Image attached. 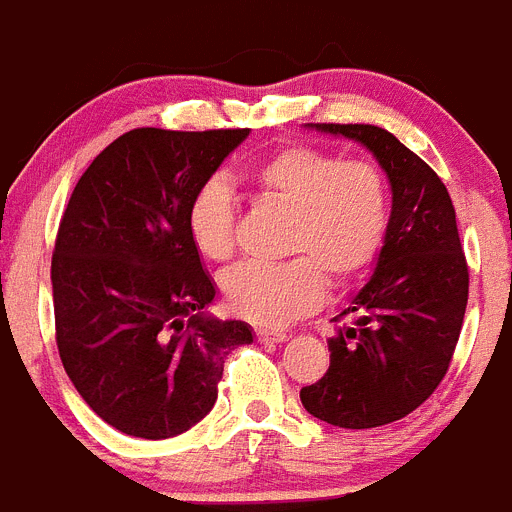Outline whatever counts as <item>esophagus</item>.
Returning a JSON list of instances; mask_svg holds the SVG:
<instances>
[{
	"label": "esophagus",
	"mask_w": 512,
	"mask_h": 512,
	"mask_svg": "<svg viewBox=\"0 0 512 512\" xmlns=\"http://www.w3.org/2000/svg\"><path fill=\"white\" fill-rule=\"evenodd\" d=\"M256 337H259L261 342H287V332H284V330H266V327L256 330Z\"/></svg>",
	"instance_id": "34e87169"
}]
</instances>
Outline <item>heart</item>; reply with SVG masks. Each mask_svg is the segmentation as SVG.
Returning a JSON list of instances; mask_svg holds the SVG:
<instances>
[{"label":"heart","mask_w":512,"mask_h":512,"mask_svg":"<svg viewBox=\"0 0 512 512\" xmlns=\"http://www.w3.org/2000/svg\"><path fill=\"white\" fill-rule=\"evenodd\" d=\"M256 195L292 210L281 264L233 266L220 279L231 312L261 327H279L322 302L330 287H350L386 246L391 192L368 162H345L322 149L284 147L253 162L246 172ZM236 192L210 177L187 203V236L208 261H225L236 243Z\"/></svg>","instance_id":"1"}]
</instances>
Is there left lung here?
Wrapping results in <instances>:
<instances>
[{"label":"left lung","mask_w":512,"mask_h":512,"mask_svg":"<svg viewBox=\"0 0 512 512\" xmlns=\"http://www.w3.org/2000/svg\"><path fill=\"white\" fill-rule=\"evenodd\" d=\"M363 144L391 182V228L373 276L335 317H353L330 345V368L299 391L304 409L342 429L403 419L434 393L462 330L470 271L452 198L429 164L391 131L312 124Z\"/></svg>","instance_id":"1"}]
</instances>
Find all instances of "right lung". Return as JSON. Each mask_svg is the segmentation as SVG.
<instances>
[{
	"label": "right lung",
	"mask_w": 512,
	"mask_h": 512,
	"mask_svg": "<svg viewBox=\"0 0 512 512\" xmlns=\"http://www.w3.org/2000/svg\"><path fill=\"white\" fill-rule=\"evenodd\" d=\"M248 129H131L75 185L53 251L55 340L83 401L139 439L208 416L241 320L205 312L215 284L187 236V203Z\"/></svg>",
	"instance_id": "1"
}]
</instances>
